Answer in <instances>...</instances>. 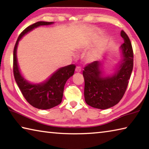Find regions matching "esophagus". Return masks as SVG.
<instances>
[{
	"label": "esophagus",
	"instance_id": "1",
	"mask_svg": "<svg viewBox=\"0 0 149 149\" xmlns=\"http://www.w3.org/2000/svg\"><path fill=\"white\" fill-rule=\"evenodd\" d=\"M81 71V68L79 67V66H77L76 68H75V72H80Z\"/></svg>",
	"mask_w": 149,
	"mask_h": 149
}]
</instances>
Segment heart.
I'll return each mask as SVG.
<instances>
[{
    "mask_svg": "<svg viewBox=\"0 0 149 149\" xmlns=\"http://www.w3.org/2000/svg\"><path fill=\"white\" fill-rule=\"evenodd\" d=\"M95 59H96V56L94 53H93V52H90V53L87 54V61L93 62V60H95Z\"/></svg>",
    "mask_w": 149,
    "mask_h": 149,
    "instance_id": "heart-1",
    "label": "heart"
}]
</instances>
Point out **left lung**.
<instances>
[{"mask_svg": "<svg viewBox=\"0 0 149 149\" xmlns=\"http://www.w3.org/2000/svg\"><path fill=\"white\" fill-rule=\"evenodd\" d=\"M124 42L120 47L122 58L114 71L107 74L102 60L95 61L84 68V97L88 105L104 110L114 107L122 99L127 89L133 66V53L127 34L121 31Z\"/></svg>", "mask_w": 149, "mask_h": 149, "instance_id": "obj_1", "label": "left lung"}]
</instances>
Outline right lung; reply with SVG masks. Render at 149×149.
<instances>
[{"instance_id":"1","label":"right lung","mask_w":149,"mask_h":149,"mask_svg":"<svg viewBox=\"0 0 149 149\" xmlns=\"http://www.w3.org/2000/svg\"><path fill=\"white\" fill-rule=\"evenodd\" d=\"M54 22H37L25 29L19 35L15 45L13 54V71L15 80L25 99L35 108L47 110L60 104L62 102L64 85L67 80L74 74V64L60 68L45 81L34 84L27 81L22 74L17 59V49L19 41L25 35L41 26H49Z\"/></svg>"}]
</instances>
